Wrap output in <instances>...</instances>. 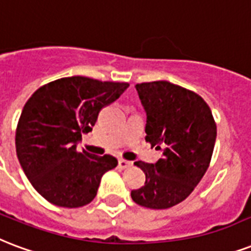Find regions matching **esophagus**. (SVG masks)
<instances>
[{
	"instance_id": "1",
	"label": "esophagus",
	"mask_w": 251,
	"mask_h": 251,
	"mask_svg": "<svg viewBox=\"0 0 251 251\" xmlns=\"http://www.w3.org/2000/svg\"><path fill=\"white\" fill-rule=\"evenodd\" d=\"M118 166L121 168H127L131 166V162H129V160H125V159H120L118 160Z\"/></svg>"
}]
</instances>
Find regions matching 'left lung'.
Here are the masks:
<instances>
[{"label":"left lung","mask_w":251,"mask_h":251,"mask_svg":"<svg viewBox=\"0 0 251 251\" xmlns=\"http://www.w3.org/2000/svg\"><path fill=\"white\" fill-rule=\"evenodd\" d=\"M147 114L146 142L163 147L155 164L135 162L146 175L131 191L138 205L167 209L188 198L209 167L215 149V118L202 97L168 81L135 85Z\"/></svg>","instance_id":"obj_1"}]
</instances>
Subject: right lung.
Returning a JSON list of instances; mask_svg holds the SVG:
<instances>
[{"label":"right lung","instance_id":"add662e5","mask_svg":"<svg viewBox=\"0 0 251 251\" xmlns=\"http://www.w3.org/2000/svg\"><path fill=\"white\" fill-rule=\"evenodd\" d=\"M127 83L85 76L63 77L38 88L25 104L15 130V150L36 192L64 208L89 204L101 177L117 166L112 155L76 150L102 108L116 101Z\"/></svg>","mask_w":251,"mask_h":251}]
</instances>
